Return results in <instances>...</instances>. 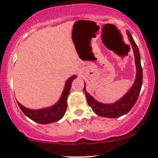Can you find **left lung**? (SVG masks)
I'll use <instances>...</instances> for the list:
<instances>
[{
    "label": "left lung",
    "instance_id": "left-lung-1",
    "mask_svg": "<svg viewBox=\"0 0 158 158\" xmlns=\"http://www.w3.org/2000/svg\"><path fill=\"white\" fill-rule=\"evenodd\" d=\"M129 42L132 47L134 54L135 57V64L137 69L136 79L131 87L128 92L122 97V98L114 103H101L93 98L85 90V83L83 88L88 104L92 108L94 113L99 116L106 118H118L128 113L132 109L137 102L139 97L140 90L142 85V68L141 65V58L137 45L136 44L132 36L129 31H127Z\"/></svg>",
    "mask_w": 158,
    "mask_h": 158
}]
</instances>
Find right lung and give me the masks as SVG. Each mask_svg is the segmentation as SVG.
Wrapping results in <instances>:
<instances>
[{
    "label": "right lung",
    "mask_w": 158,
    "mask_h": 158,
    "mask_svg": "<svg viewBox=\"0 0 158 158\" xmlns=\"http://www.w3.org/2000/svg\"><path fill=\"white\" fill-rule=\"evenodd\" d=\"M75 77H77L76 75H73L67 80L60 100L52 106L42 109L33 110L27 109L17 101L19 106L20 107L21 111L27 117L31 118L34 122L39 123V124H46L57 122V121L61 119L65 114L67 109V99H68V96L70 94L73 80Z\"/></svg>",
    "instance_id": "add662e5"
}]
</instances>
